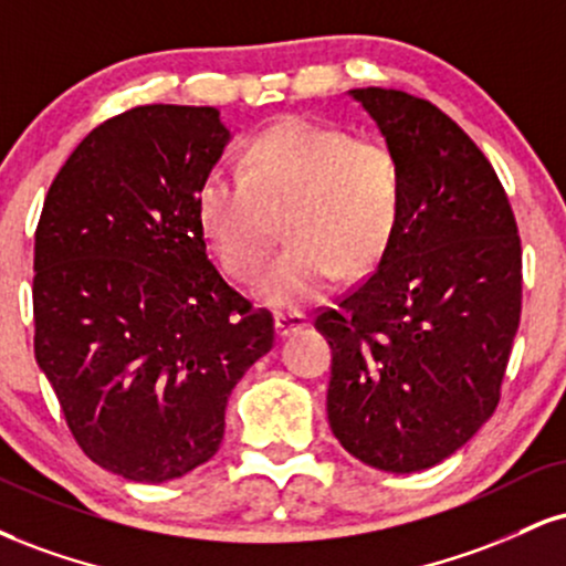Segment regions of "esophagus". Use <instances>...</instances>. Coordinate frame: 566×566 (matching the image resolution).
<instances>
[{
    "label": "esophagus",
    "instance_id": "34e87169",
    "mask_svg": "<svg viewBox=\"0 0 566 566\" xmlns=\"http://www.w3.org/2000/svg\"><path fill=\"white\" fill-rule=\"evenodd\" d=\"M274 326H276V337H290L295 335V332H301L308 326V318H305V313H276L274 316Z\"/></svg>",
    "mask_w": 566,
    "mask_h": 566
}]
</instances>
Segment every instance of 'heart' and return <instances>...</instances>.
<instances>
[{
  "label": "heart",
  "mask_w": 566,
  "mask_h": 566,
  "mask_svg": "<svg viewBox=\"0 0 566 566\" xmlns=\"http://www.w3.org/2000/svg\"><path fill=\"white\" fill-rule=\"evenodd\" d=\"M403 179L385 142L350 136L301 115L250 139L242 171L216 168L197 213L218 261L250 282L269 263L282 218L290 244L258 284V301L295 311L382 258L398 227Z\"/></svg>",
  "instance_id": "b5f03b06"
}]
</instances>
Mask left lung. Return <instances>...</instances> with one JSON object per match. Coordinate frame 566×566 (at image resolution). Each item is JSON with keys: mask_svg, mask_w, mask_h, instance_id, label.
<instances>
[{"mask_svg": "<svg viewBox=\"0 0 566 566\" xmlns=\"http://www.w3.org/2000/svg\"><path fill=\"white\" fill-rule=\"evenodd\" d=\"M400 163L377 269L316 316L332 348L329 427L395 474L440 464L493 417L522 313V244L499 176L432 102L350 88Z\"/></svg>", "mask_w": 566, "mask_h": 566, "instance_id": "left-lung-1", "label": "left lung"}]
</instances>
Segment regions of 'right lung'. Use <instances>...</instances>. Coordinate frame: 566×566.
<instances>
[{
  "mask_svg": "<svg viewBox=\"0 0 566 566\" xmlns=\"http://www.w3.org/2000/svg\"><path fill=\"white\" fill-rule=\"evenodd\" d=\"M231 139L216 107L142 105L54 176L33 244V353L94 464L134 482L213 459L274 318L210 263L197 192Z\"/></svg>",
  "mask_w": 566,
  "mask_h": 566,
  "instance_id": "obj_1",
  "label": "right lung"
}]
</instances>
